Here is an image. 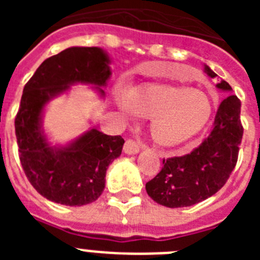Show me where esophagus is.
<instances>
[{"mask_svg":"<svg viewBox=\"0 0 260 260\" xmlns=\"http://www.w3.org/2000/svg\"><path fill=\"white\" fill-rule=\"evenodd\" d=\"M139 150H141L139 144H138L135 141H133V139H127V141L125 142L123 151H125V153H127V155H134V153H138L139 152Z\"/></svg>","mask_w":260,"mask_h":260,"instance_id":"obj_1","label":"esophagus"}]
</instances>
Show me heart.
<instances>
[{
	"instance_id": "1",
	"label": "heart",
	"mask_w": 260,
	"mask_h": 260,
	"mask_svg": "<svg viewBox=\"0 0 260 260\" xmlns=\"http://www.w3.org/2000/svg\"><path fill=\"white\" fill-rule=\"evenodd\" d=\"M119 103L130 116L151 119L150 134L161 147L190 141L203 130L212 114V104L206 93L177 84L138 86L121 96Z\"/></svg>"
}]
</instances>
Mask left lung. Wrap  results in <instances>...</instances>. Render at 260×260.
I'll return each mask as SVG.
<instances>
[{
  "label": "left lung",
  "mask_w": 260,
  "mask_h": 260,
  "mask_svg": "<svg viewBox=\"0 0 260 260\" xmlns=\"http://www.w3.org/2000/svg\"><path fill=\"white\" fill-rule=\"evenodd\" d=\"M204 70L211 78L217 77L208 66ZM217 88L232 91L225 80L217 83ZM240 113V99L226 96L217 109L211 134L187 155L164 158L161 171L146 183L147 194L164 207L180 208L219 191L237 164L243 135Z\"/></svg>",
  "instance_id": "obj_1"
}]
</instances>
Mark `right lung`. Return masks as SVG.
<instances>
[{"label": "right lung", "mask_w": 260, "mask_h": 260, "mask_svg": "<svg viewBox=\"0 0 260 260\" xmlns=\"http://www.w3.org/2000/svg\"><path fill=\"white\" fill-rule=\"evenodd\" d=\"M109 58L96 47H73L45 59L23 89L15 135L24 174L44 198L65 206L92 203L105 187L110 162L122 152L121 135L89 130L68 147L53 148L41 130V113L50 99L70 84L105 86Z\"/></svg>", "instance_id": "add662e5"}]
</instances>
